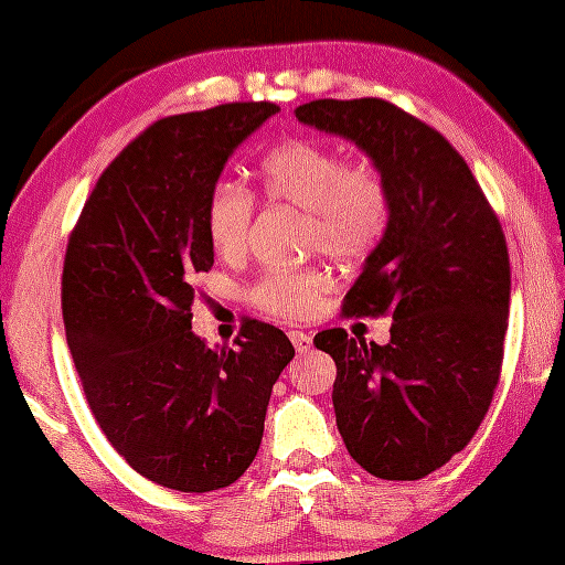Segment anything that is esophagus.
I'll return each instance as SVG.
<instances>
[{"label": "esophagus", "mask_w": 565, "mask_h": 565, "mask_svg": "<svg viewBox=\"0 0 565 565\" xmlns=\"http://www.w3.org/2000/svg\"><path fill=\"white\" fill-rule=\"evenodd\" d=\"M288 338H290V343H294L296 353H306L311 348V335H306V332H301V330H290Z\"/></svg>", "instance_id": "esophagus-1"}]
</instances>
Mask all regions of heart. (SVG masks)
<instances>
[{
    "label": "heart",
    "instance_id": "heart-1",
    "mask_svg": "<svg viewBox=\"0 0 565 565\" xmlns=\"http://www.w3.org/2000/svg\"><path fill=\"white\" fill-rule=\"evenodd\" d=\"M264 196L309 214V246L351 262L377 246L390 220L385 178L369 162L345 164L338 151L317 141H288L271 149L259 164ZM254 201L246 188L214 185L206 204V233L225 259L246 248ZM327 290L322 271L262 277L250 290L256 306L269 315L309 317Z\"/></svg>",
    "mask_w": 565,
    "mask_h": 565
}]
</instances>
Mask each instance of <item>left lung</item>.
Instances as JSON below:
<instances>
[{
    "instance_id": "1",
    "label": "left lung",
    "mask_w": 565,
    "mask_h": 565,
    "mask_svg": "<svg viewBox=\"0 0 565 565\" xmlns=\"http://www.w3.org/2000/svg\"><path fill=\"white\" fill-rule=\"evenodd\" d=\"M298 122L356 143L385 178L390 220L345 315L393 317L385 345L324 330L335 422L380 479L411 482L469 445L503 364L511 303L505 235L469 164L435 128L382 99H317Z\"/></svg>"
}]
</instances>
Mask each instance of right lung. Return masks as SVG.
Here are the masks:
<instances>
[{
  "label": "right lung",
  "mask_w": 565,
  "mask_h": 565,
  "mask_svg": "<svg viewBox=\"0 0 565 565\" xmlns=\"http://www.w3.org/2000/svg\"><path fill=\"white\" fill-rule=\"evenodd\" d=\"M269 102L164 117L115 159L83 206L62 269V317L94 419L138 475L180 492L243 477L294 345L243 324L235 348L191 330L193 277L214 264L206 204Z\"/></svg>",
  "instance_id": "1"
}]
</instances>
